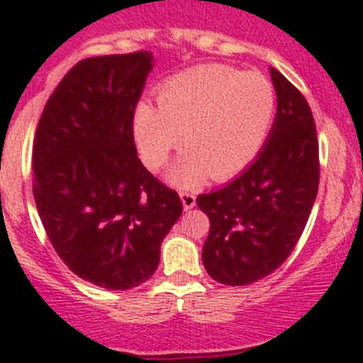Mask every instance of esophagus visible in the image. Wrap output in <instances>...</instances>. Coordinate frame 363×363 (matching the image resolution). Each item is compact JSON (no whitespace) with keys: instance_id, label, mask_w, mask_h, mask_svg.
Listing matches in <instances>:
<instances>
[{"instance_id":"esophagus-1","label":"esophagus","mask_w":363,"mask_h":363,"mask_svg":"<svg viewBox=\"0 0 363 363\" xmlns=\"http://www.w3.org/2000/svg\"><path fill=\"white\" fill-rule=\"evenodd\" d=\"M181 199H182V205H184L186 211H189V208L195 207V203H196L195 193H191V191H181Z\"/></svg>"}]
</instances>
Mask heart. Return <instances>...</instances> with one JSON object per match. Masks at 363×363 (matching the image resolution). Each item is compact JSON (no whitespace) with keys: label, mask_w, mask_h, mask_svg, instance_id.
I'll return each mask as SVG.
<instances>
[{"label":"heart","mask_w":363,"mask_h":363,"mask_svg":"<svg viewBox=\"0 0 363 363\" xmlns=\"http://www.w3.org/2000/svg\"><path fill=\"white\" fill-rule=\"evenodd\" d=\"M276 116V91L258 72L208 65L164 80L158 107L140 101L133 133L142 160L160 168L181 140L188 151L170 170V181L196 186L207 175L233 177L258 156Z\"/></svg>","instance_id":"b5f03b06"}]
</instances>
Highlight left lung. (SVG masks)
Returning <instances> with one entry per match:
<instances>
[{
	"mask_svg": "<svg viewBox=\"0 0 363 363\" xmlns=\"http://www.w3.org/2000/svg\"><path fill=\"white\" fill-rule=\"evenodd\" d=\"M277 113L258 158L221 189L196 199L208 216L205 270L228 286H246L279 269L309 219L320 184L316 124L303 94L270 68Z\"/></svg>",
	"mask_w": 363,
	"mask_h": 363,
	"instance_id": "1",
	"label": "left lung"
}]
</instances>
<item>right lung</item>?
Instances as JSON below:
<instances>
[{"mask_svg":"<svg viewBox=\"0 0 363 363\" xmlns=\"http://www.w3.org/2000/svg\"><path fill=\"white\" fill-rule=\"evenodd\" d=\"M149 52L79 61L47 100L33 144V196L47 237L80 279L107 290L145 283L182 214L177 191L137 156L133 113Z\"/></svg>","mask_w":363,"mask_h":363,"instance_id":"right-lung-1","label":"right lung"}]
</instances>
